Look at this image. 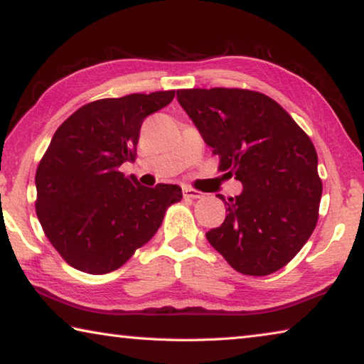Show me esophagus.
Returning a JSON list of instances; mask_svg holds the SVG:
<instances>
[{"mask_svg":"<svg viewBox=\"0 0 364 364\" xmlns=\"http://www.w3.org/2000/svg\"><path fill=\"white\" fill-rule=\"evenodd\" d=\"M183 196L186 197V199H199V197H202V193H200V191H196V189H191V188H184Z\"/></svg>","mask_w":364,"mask_h":364,"instance_id":"obj_1","label":"esophagus"}]
</instances>
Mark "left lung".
<instances>
[{
	"mask_svg": "<svg viewBox=\"0 0 364 364\" xmlns=\"http://www.w3.org/2000/svg\"><path fill=\"white\" fill-rule=\"evenodd\" d=\"M176 97L220 170L242 183L226 218L205 236L239 273L267 276L304 247L318 221L323 183L311 139L278 102L237 88L180 90Z\"/></svg>",
	"mask_w": 364,
	"mask_h": 364,
	"instance_id": "1",
	"label": "left lung"
}]
</instances>
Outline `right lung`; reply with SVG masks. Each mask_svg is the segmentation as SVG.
<instances>
[{
    "label": "right lung",
    "mask_w": 364,
    "mask_h": 364,
    "mask_svg": "<svg viewBox=\"0 0 364 364\" xmlns=\"http://www.w3.org/2000/svg\"><path fill=\"white\" fill-rule=\"evenodd\" d=\"M173 97L175 91H157L90 102L54 133L35 176L36 215L73 268L90 274L120 268L183 197L176 184L141 186L120 171L134 160L146 117Z\"/></svg>",
    "instance_id": "obj_1"
}]
</instances>
